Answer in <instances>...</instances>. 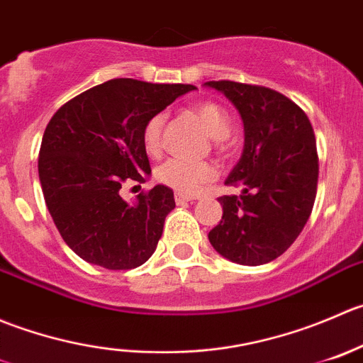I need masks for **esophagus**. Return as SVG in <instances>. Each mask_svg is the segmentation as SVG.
<instances>
[{
    "mask_svg": "<svg viewBox=\"0 0 363 363\" xmlns=\"http://www.w3.org/2000/svg\"><path fill=\"white\" fill-rule=\"evenodd\" d=\"M194 197L189 196V194H183V192H177L174 194V201H177V204H185L189 203V201H192Z\"/></svg>",
    "mask_w": 363,
    "mask_h": 363,
    "instance_id": "1",
    "label": "esophagus"
}]
</instances>
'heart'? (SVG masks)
<instances>
[{
    "label": "heart",
    "mask_w": 363,
    "mask_h": 363,
    "mask_svg": "<svg viewBox=\"0 0 363 363\" xmlns=\"http://www.w3.org/2000/svg\"><path fill=\"white\" fill-rule=\"evenodd\" d=\"M194 114L201 121L210 138L215 139V148L218 153H224L228 150L224 139L231 130V120L229 114L220 106L213 102H201L194 107ZM166 123L164 114H155L150 118L148 123L143 128V145L148 155L159 157L164 150L162 130ZM215 167L210 162H190L183 159H171L164 162L157 171V178L160 183L178 190V192L194 194L215 178Z\"/></svg>",
    "instance_id": "1"
}]
</instances>
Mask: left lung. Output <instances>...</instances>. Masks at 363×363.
Returning a JSON list of instances; mask_svg holds the SVG:
<instances>
[{"instance_id": "8db88e82", "label": "left lung", "mask_w": 363, "mask_h": 363, "mask_svg": "<svg viewBox=\"0 0 363 363\" xmlns=\"http://www.w3.org/2000/svg\"><path fill=\"white\" fill-rule=\"evenodd\" d=\"M224 93L243 120L245 145L222 196V220L208 240L225 259L270 263L291 247L311 217L318 190L315 135L307 114L275 89L235 81L204 82Z\"/></svg>"}]
</instances>
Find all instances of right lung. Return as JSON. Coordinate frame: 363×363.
Returning <instances> with one entry per match:
<instances>
[{
    "label": "right lung",
    "mask_w": 363,
    "mask_h": 363,
    "mask_svg": "<svg viewBox=\"0 0 363 363\" xmlns=\"http://www.w3.org/2000/svg\"><path fill=\"white\" fill-rule=\"evenodd\" d=\"M192 89L111 79L68 100L51 118L38 177L61 238L79 257L107 270H130L155 252L174 208L173 190L155 185L139 194L135 204L120 190L152 174L143 145L150 118Z\"/></svg>",
    "instance_id": "obj_1"
}]
</instances>
